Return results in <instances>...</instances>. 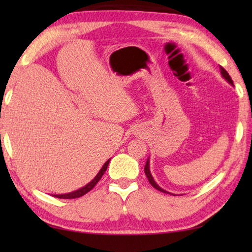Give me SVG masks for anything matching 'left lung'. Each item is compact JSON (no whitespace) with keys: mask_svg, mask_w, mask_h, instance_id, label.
I'll use <instances>...</instances> for the list:
<instances>
[{"mask_svg":"<svg viewBox=\"0 0 252 252\" xmlns=\"http://www.w3.org/2000/svg\"><path fill=\"white\" fill-rule=\"evenodd\" d=\"M220 71H221V74H222V76L223 78L228 81V82L230 83V84H232L233 85V81H232V79H231V76L229 75V73L227 71H225L222 66H220ZM144 173H146V176H147V178H148V180H149V182H150V185L153 187V188H156L157 190H159V191H161V192H164V193H169L168 191H165V190H163L162 189V188H160L159 186L157 185L156 183V181L153 180V178H152V176H151V173H150V169H149V160L147 161V163H146V167H144Z\"/></svg>","mask_w":252,"mask_h":252,"instance_id":"8db88e82","label":"left lung"}]
</instances>
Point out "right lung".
<instances>
[{
  "label": "right lung",
  "mask_w": 252,
  "mask_h": 252,
  "mask_svg": "<svg viewBox=\"0 0 252 252\" xmlns=\"http://www.w3.org/2000/svg\"><path fill=\"white\" fill-rule=\"evenodd\" d=\"M109 162H110V160H108V161L105 162V163L103 164V167H102V169L100 170V172L96 174V177H95L94 179H93V180H92L90 183H88V185L85 186V187L81 188V189L76 190V191H73V192H71V193H66V194H53V197L60 198V199H75V198L82 197V195H84L85 193H88L89 191L92 190L93 188L95 187L96 183L100 181V179H101L102 176H103V174H104L105 170L108 169Z\"/></svg>",
  "instance_id": "1"
}]
</instances>
